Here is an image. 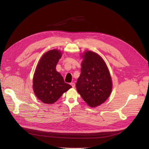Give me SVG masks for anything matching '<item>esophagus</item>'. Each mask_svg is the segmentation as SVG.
Returning <instances> with one entry per match:
<instances>
[{"label":"esophagus","mask_w":149,"mask_h":149,"mask_svg":"<svg viewBox=\"0 0 149 149\" xmlns=\"http://www.w3.org/2000/svg\"><path fill=\"white\" fill-rule=\"evenodd\" d=\"M70 85L72 86V87H73V88L75 87V83H74V82H71V83H70Z\"/></svg>","instance_id":"34e87169"}]
</instances>
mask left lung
I'll return each instance as SVG.
<instances>
[{
  "instance_id": "left-lung-1",
  "label": "left lung",
  "mask_w": 149,
  "mask_h": 149,
  "mask_svg": "<svg viewBox=\"0 0 149 149\" xmlns=\"http://www.w3.org/2000/svg\"><path fill=\"white\" fill-rule=\"evenodd\" d=\"M81 66L76 83L77 91L90 107H97L105 102L111 92L109 69L102 58L91 51L84 53Z\"/></svg>"
}]
</instances>
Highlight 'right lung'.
<instances>
[{
  "label": "right lung",
  "mask_w": 149,
  "mask_h": 149,
  "mask_svg": "<svg viewBox=\"0 0 149 149\" xmlns=\"http://www.w3.org/2000/svg\"><path fill=\"white\" fill-rule=\"evenodd\" d=\"M61 56V52L56 49L46 52L40 58L34 73L35 94L44 103H54L63 93L72 87L56 71V64Z\"/></svg>",
  "instance_id": "add662e5"
}]
</instances>
